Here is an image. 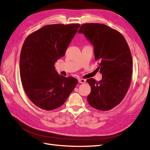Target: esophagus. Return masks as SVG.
Wrapping results in <instances>:
<instances>
[{
	"label": "esophagus",
	"mask_w": 150,
	"mask_h": 150,
	"mask_svg": "<svg viewBox=\"0 0 150 150\" xmlns=\"http://www.w3.org/2000/svg\"><path fill=\"white\" fill-rule=\"evenodd\" d=\"M78 82L80 83H86V80L84 79H79Z\"/></svg>",
	"instance_id": "1"
}]
</instances>
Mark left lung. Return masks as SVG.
<instances>
[{"label": "left lung", "instance_id": "obj_1", "mask_svg": "<svg viewBox=\"0 0 150 150\" xmlns=\"http://www.w3.org/2000/svg\"><path fill=\"white\" fill-rule=\"evenodd\" d=\"M78 33L93 44L103 74L99 81L87 79L91 89L88 103L99 110H110L124 99L131 83L133 61L128 43L120 32L103 24H83Z\"/></svg>", "mask_w": 150, "mask_h": 150}]
</instances>
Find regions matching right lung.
I'll list each match as a JSON object with an SVG mask.
<instances>
[{"mask_svg": "<svg viewBox=\"0 0 150 150\" xmlns=\"http://www.w3.org/2000/svg\"><path fill=\"white\" fill-rule=\"evenodd\" d=\"M79 24L47 25L29 34L22 47L20 76L27 96L36 106L50 111L62 106L78 84L59 74L55 62L64 56Z\"/></svg>", "mask_w": 150, "mask_h": 150, "instance_id": "add662e5", "label": "right lung"}]
</instances>
